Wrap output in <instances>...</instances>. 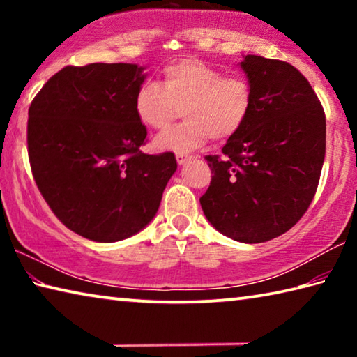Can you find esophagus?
Instances as JSON below:
<instances>
[{
	"instance_id": "34e87169",
	"label": "esophagus",
	"mask_w": 357,
	"mask_h": 357,
	"mask_svg": "<svg viewBox=\"0 0 357 357\" xmlns=\"http://www.w3.org/2000/svg\"><path fill=\"white\" fill-rule=\"evenodd\" d=\"M190 159H192V155H189V154H176V162L179 165H184L185 162Z\"/></svg>"
}]
</instances>
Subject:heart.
Masks as SVG:
<instances>
[{
	"label": "heart",
	"instance_id": "1",
	"mask_svg": "<svg viewBox=\"0 0 357 357\" xmlns=\"http://www.w3.org/2000/svg\"><path fill=\"white\" fill-rule=\"evenodd\" d=\"M253 107L249 80L223 77L202 59L185 58L167 66L164 82L143 83L135 94V114L148 129L165 130L181 110L185 123L155 138L160 151L187 154L202 148L211 137L228 140L244 128Z\"/></svg>",
	"mask_w": 357,
	"mask_h": 357
}]
</instances>
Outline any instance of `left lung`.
Listing matches in <instances>:
<instances>
[{
  "mask_svg": "<svg viewBox=\"0 0 357 357\" xmlns=\"http://www.w3.org/2000/svg\"><path fill=\"white\" fill-rule=\"evenodd\" d=\"M250 116L219 155H206L213 179L200 198L223 236L258 244L287 233L315 197L326 154V116L310 83L291 64L245 55Z\"/></svg>",
  "mask_w": 357,
  "mask_h": 357,
  "instance_id": "1",
  "label": "left lung"
}]
</instances>
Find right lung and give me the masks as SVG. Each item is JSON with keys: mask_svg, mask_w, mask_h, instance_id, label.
Returning <instances> with one entry per match:
<instances>
[{"mask_svg": "<svg viewBox=\"0 0 357 357\" xmlns=\"http://www.w3.org/2000/svg\"><path fill=\"white\" fill-rule=\"evenodd\" d=\"M146 68L94 63L53 75L28 112L36 184L66 227L96 243L130 238L154 219L176 172L173 153L143 154L134 108Z\"/></svg>", "mask_w": 357, "mask_h": 357, "instance_id": "obj_1", "label": "right lung"}]
</instances>
